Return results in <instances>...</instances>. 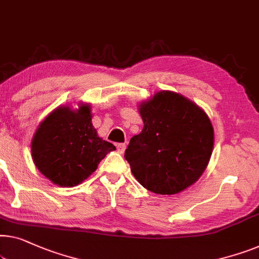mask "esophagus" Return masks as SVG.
I'll return each instance as SVG.
<instances>
[{"label":"esophagus","instance_id":"1","mask_svg":"<svg viewBox=\"0 0 259 259\" xmlns=\"http://www.w3.org/2000/svg\"><path fill=\"white\" fill-rule=\"evenodd\" d=\"M126 149V144H118L117 145V151L118 153H120V154H122L123 152H125Z\"/></svg>","mask_w":259,"mask_h":259}]
</instances>
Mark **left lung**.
Masks as SVG:
<instances>
[{
  "instance_id": "8db88e82",
  "label": "left lung",
  "mask_w": 259,
  "mask_h": 259,
  "mask_svg": "<svg viewBox=\"0 0 259 259\" xmlns=\"http://www.w3.org/2000/svg\"><path fill=\"white\" fill-rule=\"evenodd\" d=\"M141 133L125 151L131 170L146 189L174 195L194 185L210 160L213 128L207 113L186 97L160 91L139 105Z\"/></svg>"
}]
</instances>
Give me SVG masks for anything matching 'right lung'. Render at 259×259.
Instances as JSON below:
<instances>
[{
  "label": "right lung",
  "instance_id": "1",
  "mask_svg": "<svg viewBox=\"0 0 259 259\" xmlns=\"http://www.w3.org/2000/svg\"><path fill=\"white\" fill-rule=\"evenodd\" d=\"M115 146L98 137L91 107H57L37 128L31 141L33 163L46 178L61 187L79 185L97 169Z\"/></svg>",
  "mask_w": 259,
  "mask_h": 259
}]
</instances>
